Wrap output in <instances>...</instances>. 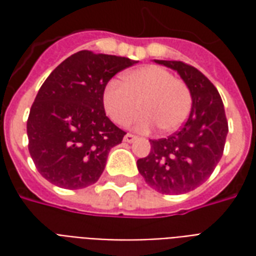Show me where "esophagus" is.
I'll use <instances>...</instances> for the list:
<instances>
[{"label":"esophagus","instance_id":"34e87169","mask_svg":"<svg viewBox=\"0 0 256 256\" xmlns=\"http://www.w3.org/2000/svg\"><path fill=\"white\" fill-rule=\"evenodd\" d=\"M136 140H137V137H136V136H133V134H126V136L123 137V141H124V142H128V144L134 142Z\"/></svg>","mask_w":256,"mask_h":256}]
</instances>
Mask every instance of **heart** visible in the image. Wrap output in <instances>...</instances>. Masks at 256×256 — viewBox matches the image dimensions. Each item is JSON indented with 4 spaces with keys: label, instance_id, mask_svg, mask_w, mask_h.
Segmentation results:
<instances>
[{
    "label": "heart",
    "instance_id": "obj_1",
    "mask_svg": "<svg viewBox=\"0 0 256 256\" xmlns=\"http://www.w3.org/2000/svg\"><path fill=\"white\" fill-rule=\"evenodd\" d=\"M133 128L141 133L154 130L156 124L164 133L182 126L192 108V94L186 84L172 78L170 71L159 66H145L123 75V84L110 80L102 92L106 115L118 124H128L140 110Z\"/></svg>",
    "mask_w": 256,
    "mask_h": 256
}]
</instances>
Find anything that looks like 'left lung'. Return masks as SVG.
Returning <instances> with one entry per match:
<instances>
[{"label": "left lung", "mask_w": 256, "mask_h": 256, "mask_svg": "<svg viewBox=\"0 0 256 256\" xmlns=\"http://www.w3.org/2000/svg\"><path fill=\"white\" fill-rule=\"evenodd\" d=\"M154 62L177 71L190 90L192 108L180 132L167 138L150 140V155L137 160V168L158 192H190L208 180L224 154L228 136L224 102L214 84L192 66Z\"/></svg>", "instance_id": "8db88e82"}]
</instances>
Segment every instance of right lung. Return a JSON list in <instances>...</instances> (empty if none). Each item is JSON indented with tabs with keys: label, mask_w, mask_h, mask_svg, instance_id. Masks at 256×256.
<instances>
[{
	"label": "right lung",
	"mask_w": 256,
	"mask_h": 256,
	"mask_svg": "<svg viewBox=\"0 0 256 256\" xmlns=\"http://www.w3.org/2000/svg\"><path fill=\"white\" fill-rule=\"evenodd\" d=\"M137 62L80 50L42 84L27 120L28 150L41 176L56 186L82 189L104 172L124 132L108 119L102 92L110 79Z\"/></svg>",
	"instance_id": "add662e5"
}]
</instances>
